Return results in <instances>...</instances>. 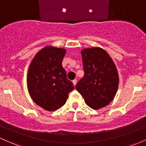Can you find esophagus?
Returning <instances> with one entry per match:
<instances>
[{
    "instance_id": "34e87169",
    "label": "esophagus",
    "mask_w": 146,
    "mask_h": 146,
    "mask_svg": "<svg viewBox=\"0 0 146 146\" xmlns=\"http://www.w3.org/2000/svg\"><path fill=\"white\" fill-rule=\"evenodd\" d=\"M72 82H73L74 85V86H76V83H77V80H76V79H74L73 81H72Z\"/></svg>"
}]
</instances>
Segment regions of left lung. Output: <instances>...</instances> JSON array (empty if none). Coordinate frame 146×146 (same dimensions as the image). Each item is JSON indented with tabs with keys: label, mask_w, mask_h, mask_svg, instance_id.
I'll list each match as a JSON object with an SVG mask.
<instances>
[{
	"label": "left lung",
	"mask_w": 146,
	"mask_h": 146,
	"mask_svg": "<svg viewBox=\"0 0 146 146\" xmlns=\"http://www.w3.org/2000/svg\"><path fill=\"white\" fill-rule=\"evenodd\" d=\"M84 76L76 85L86 104L92 109L107 106L113 100L119 84L116 67L111 56L100 47L81 51Z\"/></svg>",
	"instance_id": "1"
}]
</instances>
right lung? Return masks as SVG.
Segmentation results:
<instances>
[{"mask_svg": "<svg viewBox=\"0 0 146 146\" xmlns=\"http://www.w3.org/2000/svg\"><path fill=\"white\" fill-rule=\"evenodd\" d=\"M65 54V48L45 46L37 53L29 66V95L36 104L46 111H56L63 106L68 94L74 89L62 66Z\"/></svg>", "mask_w": 146, "mask_h": 146, "instance_id": "right-lung-1", "label": "right lung"}]
</instances>
